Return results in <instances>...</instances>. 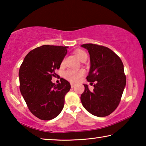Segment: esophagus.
<instances>
[{
  "label": "esophagus",
  "mask_w": 146,
  "mask_h": 146,
  "mask_svg": "<svg viewBox=\"0 0 146 146\" xmlns=\"http://www.w3.org/2000/svg\"><path fill=\"white\" fill-rule=\"evenodd\" d=\"M75 84H73V83H71V88H73L74 87H75Z\"/></svg>",
  "instance_id": "obj_1"
}]
</instances>
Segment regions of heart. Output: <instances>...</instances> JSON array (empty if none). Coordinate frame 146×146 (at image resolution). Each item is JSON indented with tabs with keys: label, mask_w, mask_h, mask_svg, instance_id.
I'll list each match as a JSON object with an SVG mask.
<instances>
[{
	"label": "heart",
	"mask_w": 146,
	"mask_h": 146,
	"mask_svg": "<svg viewBox=\"0 0 146 146\" xmlns=\"http://www.w3.org/2000/svg\"><path fill=\"white\" fill-rule=\"evenodd\" d=\"M75 55L79 60L82 62L84 60H86L88 57L87 53L82 49H78L75 51ZM85 74V71L84 70H68L64 73V76L68 80L71 82H76L80 80V78Z\"/></svg>",
	"instance_id": "b5f03b06"
}]
</instances>
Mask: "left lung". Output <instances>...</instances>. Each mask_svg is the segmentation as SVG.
<instances>
[{
    "mask_svg": "<svg viewBox=\"0 0 146 146\" xmlns=\"http://www.w3.org/2000/svg\"><path fill=\"white\" fill-rule=\"evenodd\" d=\"M90 57V70L86 79L90 84L95 82L93 91L84 84L85 90L81 95L82 105L91 114L98 117L112 113L119 104L126 84L122 60L107 47L85 44Z\"/></svg>",
    "mask_w": 146,
    "mask_h": 146,
    "instance_id": "obj_1",
    "label": "left lung"
}]
</instances>
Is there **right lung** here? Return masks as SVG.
<instances>
[{
	"label": "right lung",
	"instance_id": "right-lung-1",
	"mask_svg": "<svg viewBox=\"0 0 146 146\" xmlns=\"http://www.w3.org/2000/svg\"><path fill=\"white\" fill-rule=\"evenodd\" d=\"M68 46L44 45L28 53L20 67V90L29 110L35 117L49 120L62 110L70 82L61 78L58 84L51 82L60 68Z\"/></svg>",
	"mask_w": 146,
	"mask_h": 146
}]
</instances>
